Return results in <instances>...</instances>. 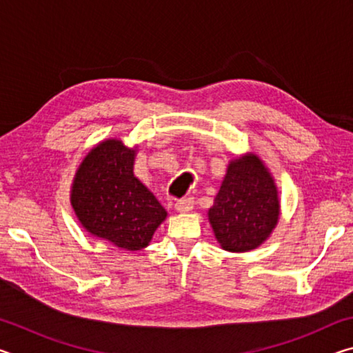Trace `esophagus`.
Wrapping results in <instances>:
<instances>
[{"label": "esophagus", "mask_w": 353, "mask_h": 353, "mask_svg": "<svg viewBox=\"0 0 353 353\" xmlns=\"http://www.w3.org/2000/svg\"><path fill=\"white\" fill-rule=\"evenodd\" d=\"M193 205H194L193 198H182V199L176 201L174 208L181 213H187V212L191 210V208H193Z\"/></svg>", "instance_id": "obj_1"}]
</instances>
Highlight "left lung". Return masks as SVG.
Masks as SVG:
<instances>
[{
	"instance_id": "1",
	"label": "left lung",
	"mask_w": 353,
	"mask_h": 353,
	"mask_svg": "<svg viewBox=\"0 0 353 353\" xmlns=\"http://www.w3.org/2000/svg\"><path fill=\"white\" fill-rule=\"evenodd\" d=\"M279 191L259 155L246 154L229 162L221 188L208 210L218 243L229 252L259 248L279 223Z\"/></svg>"
}]
</instances>
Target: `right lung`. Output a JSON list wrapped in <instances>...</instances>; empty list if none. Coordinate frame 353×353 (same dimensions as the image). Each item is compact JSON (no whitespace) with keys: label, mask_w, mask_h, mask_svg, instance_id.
I'll use <instances>...</instances> for the list:
<instances>
[{"label":"right lung","mask_w":353,"mask_h":353,"mask_svg":"<svg viewBox=\"0 0 353 353\" xmlns=\"http://www.w3.org/2000/svg\"><path fill=\"white\" fill-rule=\"evenodd\" d=\"M135 149L110 139L94 146L76 171L71 205L88 234L126 250L152 240L166 210L134 176Z\"/></svg>","instance_id":"obj_1"}]
</instances>
